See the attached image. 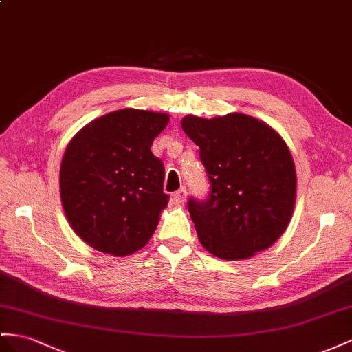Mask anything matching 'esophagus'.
<instances>
[{
    "label": "esophagus",
    "mask_w": 352,
    "mask_h": 352,
    "mask_svg": "<svg viewBox=\"0 0 352 352\" xmlns=\"http://www.w3.org/2000/svg\"><path fill=\"white\" fill-rule=\"evenodd\" d=\"M186 197H187L186 188H179L178 192H175V193L173 195V199H174V202H175V204H184Z\"/></svg>",
    "instance_id": "1"
}]
</instances>
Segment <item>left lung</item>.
<instances>
[{
    "mask_svg": "<svg viewBox=\"0 0 352 352\" xmlns=\"http://www.w3.org/2000/svg\"><path fill=\"white\" fill-rule=\"evenodd\" d=\"M182 128L199 147L211 184L205 201L187 204L204 248L232 262L275 244L296 202L294 162L281 135L241 113L186 116Z\"/></svg>",
    "mask_w": 352,
    "mask_h": 352,
    "instance_id": "8db88e82",
    "label": "left lung"
}]
</instances>
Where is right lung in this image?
Here are the masks:
<instances>
[{"mask_svg": "<svg viewBox=\"0 0 352 352\" xmlns=\"http://www.w3.org/2000/svg\"><path fill=\"white\" fill-rule=\"evenodd\" d=\"M168 122L165 113L124 108L90 122L69 141L60 164V201L87 245L123 257L153 236L169 196L164 164L150 148Z\"/></svg>", "mask_w": 352, "mask_h": 352, "instance_id": "add662e5", "label": "right lung"}]
</instances>
